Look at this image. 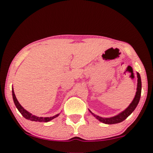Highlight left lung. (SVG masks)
I'll use <instances>...</instances> for the list:
<instances>
[{
  "mask_svg": "<svg viewBox=\"0 0 153 153\" xmlns=\"http://www.w3.org/2000/svg\"><path fill=\"white\" fill-rule=\"evenodd\" d=\"M137 77H138V83H137V88H136V92L135 94V97H134V99L129 104V105L127 107L125 110L121 111L118 115L113 116V117H100V116H98L95 114L93 113L91 111L89 110L90 113L92 114V115L94 116L96 119L105 124H115L120 123L121 121H123L126 120V119L128 117L129 115H130L131 113L135 110L136 108L137 105H138V102L140 101V99L141 97V90H142V82H141V77L140 76L139 73L137 72Z\"/></svg>",
  "mask_w": 153,
  "mask_h": 153,
  "instance_id": "1",
  "label": "left lung"
}]
</instances>
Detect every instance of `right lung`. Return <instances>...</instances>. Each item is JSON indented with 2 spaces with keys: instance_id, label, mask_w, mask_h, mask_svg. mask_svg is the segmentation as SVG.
Returning a JSON list of instances; mask_svg holds the SVG:
<instances>
[{
  "instance_id": "1",
  "label": "right lung",
  "mask_w": 153,
  "mask_h": 153,
  "mask_svg": "<svg viewBox=\"0 0 153 153\" xmlns=\"http://www.w3.org/2000/svg\"><path fill=\"white\" fill-rule=\"evenodd\" d=\"M12 95H13V99L14 103H15V106H16V107L18 109V111H19L21 113V114L23 115V117L26 119V120H31L33 121H39V122H48V121L53 120V119L56 118V117H58V116L59 115V114H60V113L56 114V115H54V116H53V117H38V116L32 115V113H30V112H28L27 111L25 110V108L19 104V102H18L17 98H16V97H15V92L13 90V88H12Z\"/></svg>"
}]
</instances>
